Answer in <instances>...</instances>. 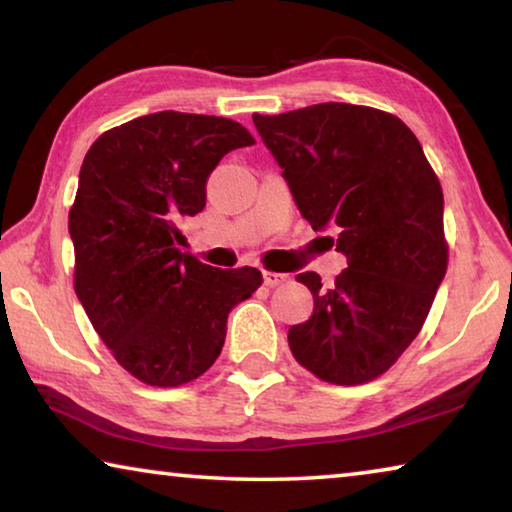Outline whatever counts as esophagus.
Masks as SVG:
<instances>
[{
	"instance_id": "34e87169",
	"label": "esophagus",
	"mask_w": 512,
	"mask_h": 512,
	"mask_svg": "<svg viewBox=\"0 0 512 512\" xmlns=\"http://www.w3.org/2000/svg\"><path fill=\"white\" fill-rule=\"evenodd\" d=\"M289 280L287 273H275V271H264V284L266 287H280Z\"/></svg>"
}]
</instances>
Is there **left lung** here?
<instances>
[{
    "mask_svg": "<svg viewBox=\"0 0 512 512\" xmlns=\"http://www.w3.org/2000/svg\"><path fill=\"white\" fill-rule=\"evenodd\" d=\"M253 121L300 214L339 230L348 257L332 287L296 277L314 314L289 329V348L318 379L366 384L418 336L445 277L443 189L418 137L384 110L329 101Z\"/></svg>",
    "mask_w": 512,
    "mask_h": 512,
    "instance_id": "obj_1",
    "label": "left lung"
}]
</instances>
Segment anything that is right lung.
I'll list each match as a JSON object with an SVG mask.
<instances>
[{
  "label": "right lung",
  "instance_id": "right-lung-1",
  "mask_svg": "<svg viewBox=\"0 0 512 512\" xmlns=\"http://www.w3.org/2000/svg\"><path fill=\"white\" fill-rule=\"evenodd\" d=\"M255 144L232 119L162 110L90 146L69 210L74 291L119 366L149 386L201 377L221 354L232 307L257 268H214L180 253L178 223L205 207L225 153Z\"/></svg>",
  "mask_w": 512,
  "mask_h": 512
}]
</instances>
